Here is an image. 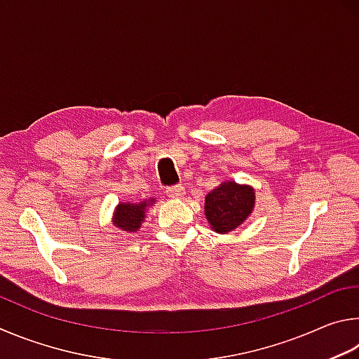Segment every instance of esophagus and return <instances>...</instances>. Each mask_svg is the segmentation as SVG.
<instances>
[{"instance_id": "obj_1", "label": "esophagus", "mask_w": 359, "mask_h": 359, "mask_svg": "<svg viewBox=\"0 0 359 359\" xmlns=\"http://www.w3.org/2000/svg\"><path fill=\"white\" fill-rule=\"evenodd\" d=\"M167 196H168L170 198H181V197L184 196V187L181 186V184H176V186L168 187V189H167Z\"/></svg>"}]
</instances>
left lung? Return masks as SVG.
<instances>
[{
	"instance_id": "1",
	"label": "left lung",
	"mask_w": 359,
	"mask_h": 359,
	"mask_svg": "<svg viewBox=\"0 0 359 359\" xmlns=\"http://www.w3.org/2000/svg\"><path fill=\"white\" fill-rule=\"evenodd\" d=\"M255 206V191L248 184L224 181L205 198V216L216 233H230L246 221Z\"/></svg>"
}]
</instances>
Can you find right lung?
I'll return each instance as SVG.
<instances>
[{
    "label": "right lung",
    "instance_id": "right-lung-1",
    "mask_svg": "<svg viewBox=\"0 0 359 359\" xmlns=\"http://www.w3.org/2000/svg\"><path fill=\"white\" fill-rule=\"evenodd\" d=\"M154 203V198L142 200L140 203H119L113 212V225L128 233H137L142 227L148 206Z\"/></svg>",
    "mask_w": 359,
    "mask_h": 359
}]
</instances>
